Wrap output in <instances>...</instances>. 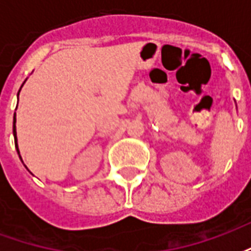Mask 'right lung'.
I'll use <instances>...</instances> for the list:
<instances>
[{"label": "right lung", "mask_w": 251, "mask_h": 251, "mask_svg": "<svg viewBox=\"0 0 251 251\" xmlns=\"http://www.w3.org/2000/svg\"><path fill=\"white\" fill-rule=\"evenodd\" d=\"M14 124H16V113H14V117H13V134H14V141H16V147H17V136H16V125H14ZM17 152H19V148H17Z\"/></svg>", "instance_id": "1"}]
</instances>
